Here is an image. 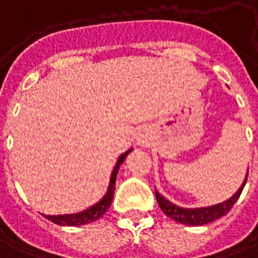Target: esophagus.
<instances>
[{
  "label": "esophagus",
  "mask_w": 258,
  "mask_h": 258,
  "mask_svg": "<svg viewBox=\"0 0 258 258\" xmlns=\"http://www.w3.org/2000/svg\"><path fill=\"white\" fill-rule=\"evenodd\" d=\"M145 142H147V140H145V137H144L142 134L137 138V144H138V145H144Z\"/></svg>",
  "instance_id": "34e87169"
}]
</instances>
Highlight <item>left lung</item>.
Listing matches in <instances>:
<instances>
[{
  "label": "left lung",
  "instance_id": "left-lung-1",
  "mask_svg": "<svg viewBox=\"0 0 258 258\" xmlns=\"http://www.w3.org/2000/svg\"><path fill=\"white\" fill-rule=\"evenodd\" d=\"M247 174L248 170L246 173V177L243 180L240 188L232 197L228 198L223 203H219V204L210 205V207H198V208H185V207L173 204L172 201H169L166 197H163L158 190H155L156 201L159 204L160 210L163 211V214L169 218H172L173 221L183 223V225H190V226H203V225L214 222L218 218L226 215L232 210V207L235 205L237 198L242 194V190L244 188V184L247 181Z\"/></svg>",
  "mask_w": 258,
  "mask_h": 258
}]
</instances>
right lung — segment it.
<instances>
[{
	"mask_svg": "<svg viewBox=\"0 0 258 258\" xmlns=\"http://www.w3.org/2000/svg\"><path fill=\"white\" fill-rule=\"evenodd\" d=\"M133 151V148H130L128 151H125L124 154H121L117 159V163L113 167V172H111L110 181H109V187H107V191L103 196V198L93 204L92 207H89L88 210L81 211V212H75V214H64V215H46L43 214V217L47 218L48 221H51L53 223H57L60 226H81V225H86V223L95 222L98 221L99 218L103 217L104 212L109 210V207L111 205V201H113V196H114V190H116V179H117V173H118V169L121 166L127 155Z\"/></svg>",
	"mask_w": 258,
	"mask_h": 258,
	"instance_id": "1",
	"label": "right lung"
}]
</instances>
